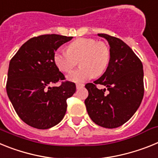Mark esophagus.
<instances>
[{"label":"esophagus","mask_w":158,"mask_h":158,"mask_svg":"<svg viewBox=\"0 0 158 158\" xmlns=\"http://www.w3.org/2000/svg\"><path fill=\"white\" fill-rule=\"evenodd\" d=\"M83 87H84V84H83V83H77V84H76V88L77 89L83 88Z\"/></svg>","instance_id":"34e87169"}]
</instances>
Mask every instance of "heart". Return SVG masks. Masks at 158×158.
<instances>
[{
	"label": "heart",
	"mask_w": 158,
	"mask_h": 158,
	"mask_svg": "<svg viewBox=\"0 0 158 158\" xmlns=\"http://www.w3.org/2000/svg\"><path fill=\"white\" fill-rule=\"evenodd\" d=\"M67 52L56 51L53 61L62 72H69L77 64L80 67L68 75L74 83H83L104 73L110 60L109 47L92 38H79L67 46Z\"/></svg>",
	"instance_id": "obj_1"
}]
</instances>
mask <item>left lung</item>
I'll use <instances>...</instances> for the list:
<instances>
[{"label":"left lung","instance_id":"8db88e82","mask_svg":"<svg viewBox=\"0 0 158 158\" xmlns=\"http://www.w3.org/2000/svg\"><path fill=\"white\" fill-rule=\"evenodd\" d=\"M108 41L110 60L103 75L87 83L85 100L87 113L95 124L113 129L126 123L141 105L144 95L143 66L135 53L123 40L107 34H98ZM96 84L104 85L99 90Z\"/></svg>","mask_w":158,"mask_h":158}]
</instances>
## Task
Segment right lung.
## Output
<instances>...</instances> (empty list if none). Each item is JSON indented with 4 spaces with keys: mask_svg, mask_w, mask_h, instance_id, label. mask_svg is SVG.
Listing matches in <instances>:
<instances>
[{
    "mask_svg": "<svg viewBox=\"0 0 158 158\" xmlns=\"http://www.w3.org/2000/svg\"><path fill=\"white\" fill-rule=\"evenodd\" d=\"M72 36L42 35L28 40L10 60L6 84L7 94L23 122L46 130L58 124L67 110V99L76 87L65 79L53 61L55 52Z\"/></svg>",
    "mask_w": 158,
    "mask_h": 158,
    "instance_id": "right-lung-1",
    "label": "right lung"
}]
</instances>
